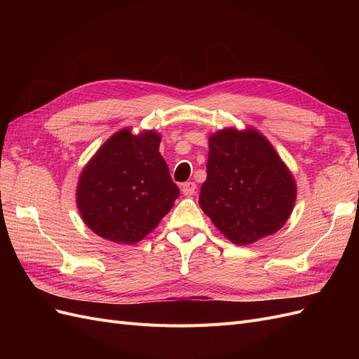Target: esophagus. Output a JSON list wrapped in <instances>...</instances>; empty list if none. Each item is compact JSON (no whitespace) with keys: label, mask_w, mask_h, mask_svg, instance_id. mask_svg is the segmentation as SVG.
Masks as SVG:
<instances>
[{"label":"esophagus","mask_w":359,"mask_h":359,"mask_svg":"<svg viewBox=\"0 0 359 359\" xmlns=\"http://www.w3.org/2000/svg\"><path fill=\"white\" fill-rule=\"evenodd\" d=\"M181 189H182V193L186 194V196H191V194L196 193V184L191 182V181L184 182Z\"/></svg>","instance_id":"1"}]
</instances>
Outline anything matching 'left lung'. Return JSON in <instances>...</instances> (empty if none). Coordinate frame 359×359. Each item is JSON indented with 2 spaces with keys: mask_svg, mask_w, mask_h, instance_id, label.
<instances>
[{
  "mask_svg": "<svg viewBox=\"0 0 359 359\" xmlns=\"http://www.w3.org/2000/svg\"><path fill=\"white\" fill-rule=\"evenodd\" d=\"M199 205L236 245L280 231L297 201V182L269 140L253 127H226L208 137Z\"/></svg>",
  "mask_w": 359,
  "mask_h": 359,
  "instance_id": "left-lung-1",
  "label": "left lung"
}]
</instances>
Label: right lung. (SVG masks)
<instances>
[{
    "mask_svg": "<svg viewBox=\"0 0 359 359\" xmlns=\"http://www.w3.org/2000/svg\"><path fill=\"white\" fill-rule=\"evenodd\" d=\"M154 130L114 133L83 166L76 205L83 223L99 236L135 244L153 232L180 196Z\"/></svg>",
    "mask_w": 359,
    "mask_h": 359,
    "instance_id": "1",
    "label": "right lung"
}]
</instances>
